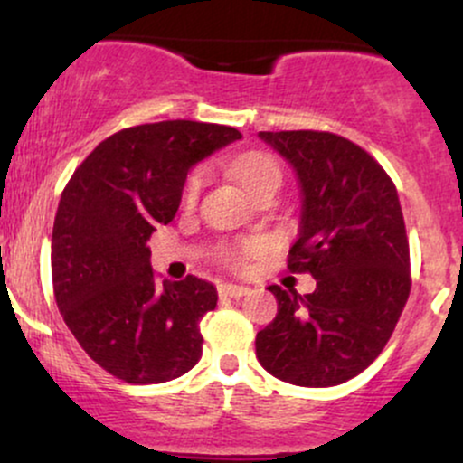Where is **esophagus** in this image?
Returning a JSON list of instances; mask_svg holds the SVG:
<instances>
[{
    "label": "esophagus",
    "mask_w": 463,
    "mask_h": 463,
    "mask_svg": "<svg viewBox=\"0 0 463 463\" xmlns=\"http://www.w3.org/2000/svg\"><path fill=\"white\" fill-rule=\"evenodd\" d=\"M222 296H231V298H241V296L250 294V287L246 285H235V283H224L220 285Z\"/></svg>",
    "instance_id": "obj_1"
}]
</instances>
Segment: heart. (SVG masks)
<instances>
[{
	"label": "heart",
	"mask_w": 463,
	"mask_h": 463,
	"mask_svg": "<svg viewBox=\"0 0 463 463\" xmlns=\"http://www.w3.org/2000/svg\"><path fill=\"white\" fill-rule=\"evenodd\" d=\"M232 172H235L237 180L241 183V187L246 189L248 194H252V191H257L261 184H268V183L280 184L279 165H276L269 156H263V154H248V156H239L237 161L232 163ZM202 184H204V174L195 172L194 176L189 178L187 189H184V204L194 206L195 202H198ZM261 248H263L261 241L241 243V246L228 254V261L232 265H246L250 259L257 257Z\"/></svg>",
	"instance_id": "obj_1"
}]
</instances>
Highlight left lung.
Returning <instances> with one entry per match:
<instances>
[{
  "label": "left lung",
  "mask_w": 463,
  "mask_h": 463,
  "mask_svg": "<svg viewBox=\"0 0 463 463\" xmlns=\"http://www.w3.org/2000/svg\"><path fill=\"white\" fill-rule=\"evenodd\" d=\"M296 172L298 239L291 272L316 289L269 285L279 313L257 333V359L300 387L353 379L381 354L411 289L409 243L398 191L368 152L333 132H259Z\"/></svg>",
  "instance_id": "obj_1"
}]
</instances>
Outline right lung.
Here are the masks:
<instances>
[{
	"mask_svg": "<svg viewBox=\"0 0 463 463\" xmlns=\"http://www.w3.org/2000/svg\"><path fill=\"white\" fill-rule=\"evenodd\" d=\"M241 139L231 126L174 119L115 132L73 172L52 232V280L84 353L135 385L183 376L202 357L209 280L156 283L147 239L176 215L187 174Z\"/></svg>",
	"mask_w": 463,
	"mask_h": 463,
	"instance_id": "add662e5",
	"label": "right lung"
}]
</instances>
